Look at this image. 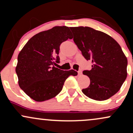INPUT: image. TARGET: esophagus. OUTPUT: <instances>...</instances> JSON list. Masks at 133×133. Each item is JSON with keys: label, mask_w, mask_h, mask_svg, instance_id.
<instances>
[{"label": "esophagus", "mask_w": 133, "mask_h": 133, "mask_svg": "<svg viewBox=\"0 0 133 133\" xmlns=\"http://www.w3.org/2000/svg\"><path fill=\"white\" fill-rule=\"evenodd\" d=\"M77 72H78L79 75H81V74H82V71H81V70H79V71H78Z\"/></svg>", "instance_id": "obj_1"}]
</instances>
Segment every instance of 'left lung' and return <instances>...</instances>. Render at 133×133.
<instances>
[{"label": "left lung", "instance_id": "left-lung-1", "mask_svg": "<svg viewBox=\"0 0 133 133\" xmlns=\"http://www.w3.org/2000/svg\"><path fill=\"white\" fill-rule=\"evenodd\" d=\"M82 56L92 62L83 74L89 77L88 88L82 90L89 98L104 101L117 93L127 77V58L113 38L89 27H70Z\"/></svg>", "mask_w": 133, "mask_h": 133}]
</instances>
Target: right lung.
<instances>
[{
    "mask_svg": "<svg viewBox=\"0 0 133 133\" xmlns=\"http://www.w3.org/2000/svg\"><path fill=\"white\" fill-rule=\"evenodd\" d=\"M68 39H72L69 28L56 26L30 38L18 55L16 72L19 85L36 101L54 97L69 76L77 75L74 70L63 71L54 66L60 61L61 44Z\"/></svg>",
    "mask_w": 133,
    "mask_h": 133,
    "instance_id": "add662e5",
    "label": "right lung"
}]
</instances>
